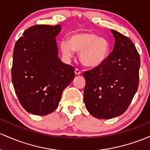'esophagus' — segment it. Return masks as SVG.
<instances>
[{
  "instance_id": "34e87169",
  "label": "esophagus",
  "mask_w": 150,
  "mask_h": 150,
  "mask_svg": "<svg viewBox=\"0 0 150 150\" xmlns=\"http://www.w3.org/2000/svg\"><path fill=\"white\" fill-rule=\"evenodd\" d=\"M81 71L79 69H75V74L76 75H79V74H81Z\"/></svg>"
}]
</instances>
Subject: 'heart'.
<instances>
[{
  "instance_id": "heart-1",
  "label": "heart",
  "mask_w": 150,
  "mask_h": 150,
  "mask_svg": "<svg viewBox=\"0 0 150 150\" xmlns=\"http://www.w3.org/2000/svg\"><path fill=\"white\" fill-rule=\"evenodd\" d=\"M60 49L67 59L74 56V50L80 52L79 59L83 64L94 67L105 62L110 48L106 39L92 33H79L72 35L70 40H62Z\"/></svg>"
}]
</instances>
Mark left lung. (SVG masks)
Here are the masks:
<instances>
[{
  "label": "left lung",
  "instance_id": "1",
  "mask_svg": "<svg viewBox=\"0 0 150 150\" xmlns=\"http://www.w3.org/2000/svg\"><path fill=\"white\" fill-rule=\"evenodd\" d=\"M115 45L101 64L86 71L83 101L88 111L99 119L122 115L139 86L140 58L130 39L111 30Z\"/></svg>",
  "mask_w": 150,
  "mask_h": 150
}]
</instances>
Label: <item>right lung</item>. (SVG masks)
I'll return each mask as SVG.
<instances>
[{"instance_id": "right-lung-1", "label": "right lung", "mask_w": 150, "mask_h": 150, "mask_svg": "<svg viewBox=\"0 0 150 150\" xmlns=\"http://www.w3.org/2000/svg\"><path fill=\"white\" fill-rule=\"evenodd\" d=\"M59 25H35L17 40L12 82L21 105L30 113L45 115L58 107L62 94L74 79V67L58 57Z\"/></svg>"}]
</instances>
